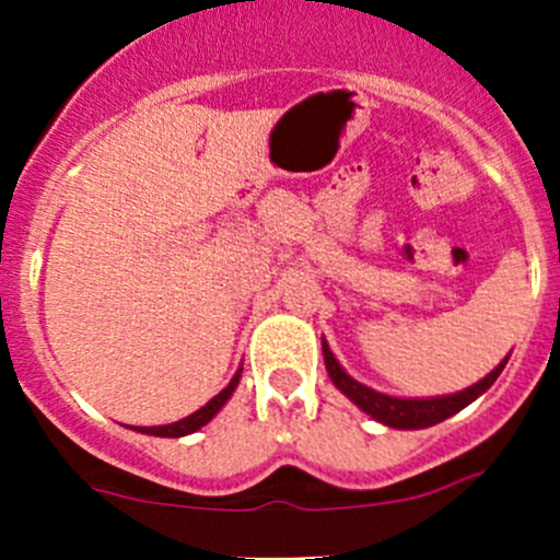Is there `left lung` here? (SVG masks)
Segmentation results:
<instances>
[{"instance_id":"obj_1","label":"left lung","mask_w":560,"mask_h":560,"mask_svg":"<svg viewBox=\"0 0 560 560\" xmlns=\"http://www.w3.org/2000/svg\"><path fill=\"white\" fill-rule=\"evenodd\" d=\"M322 351H325V368L329 378H332V384L338 386L340 392L357 405V408H362L364 413L373 416L375 421L386 423V427L392 429H427V427H434V423L451 419L453 413L467 408L469 402H475L482 392H488V388L493 386V381L499 378V373H502L504 364H508L510 359L504 357L502 362L486 375V378L478 381V384H472L469 388H464V392L445 394V397L402 399V397H388V394L375 392V388L359 384V381L351 378V375L340 368L338 359L332 357L327 340H322Z\"/></svg>"}]
</instances>
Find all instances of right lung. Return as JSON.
Instances as JSON below:
<instances>
[{
    "label": "right lung",
    "instance_id": "right-lung-1",
    "mask_svg": "<svg viewBox=\"0 0 560 560\" xmlns=\"http://www.w3.org/2000/svg\"><path fill=\"white\" fill-rule=\"evenodd\" d=\"M238 381H241V370L233 375L231 384H228L220 394H217V397H211L209 402L203 405V408H198L196 413H190L187 419L174 421V423H163V427H131V429H137V432H141V434H155V438H185V434L198 432V429L206 427V423H209L217 413H220L222 405L231 399L235 386H238Z\"/></svg>",
    "mask_w": 560,
    "mask_h": 560
}]
</instances>
